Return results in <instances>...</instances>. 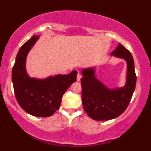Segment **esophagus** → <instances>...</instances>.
<instances>
[{
	"mask_svg": "<svg viewBox=\"0 0 151 151\" xmlns=\"http://www.w3.org/2000/svg\"><path fill=\"white\" fill-rule=\"evenodd\" d=\"M81 74H79V73H78V74L77 75V81H80V80H81Z\"/></svg>",
	"mask_w": 151,
	"mask_h": 151,
	"instance_id": "esophagus-1",
	"label": "esophagus"
}]
</instances>
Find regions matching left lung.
<instances>
[{
    "mask_svg": "<svg viewBox=\"0 0 151 151\" xmlns=\"http://www.w3.org/2000/svg\"><path fill=\"white\" fill-rule=\"evenodd\" d=\"M111 55L127 62V81L124 87H107L97 79L94 67L82 70L83 106L87 115L95 121H108L121 115L127 108L136 87V76L130 52L119 44Z\"/></svg>",
    "mask_w": 151,
    "mask_h": 151,
    "instance_id": "1",
    "label": "left lung"
}]
</instances>
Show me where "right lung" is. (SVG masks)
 Listing matches in <instances>:
<instances>
[{
    "mask_svg": "<svg viewBox=\"0 0 151 151\" xmlns=\"http://www.w3.org/2000/svg\"><path fill=\"white\" fill-rule=\"evenodd\" d=\"M34 35L19 49L12 69L15 96L21 108L29 114L40 117L51 116L60 107L63 94L76 81L78 72L58 74L45 79L30 78L27 72L29 52L39 39Z\"/></svg>",
    "mask_w": 151,
    "mask_h": 151,
    "instance_id": "add662e5",
    "label": "right lung"
}]
</instances>
